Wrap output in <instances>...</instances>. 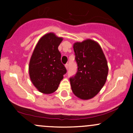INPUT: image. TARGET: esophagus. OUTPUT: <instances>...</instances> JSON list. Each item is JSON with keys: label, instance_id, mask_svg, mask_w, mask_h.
Instances as JSON below:
<instances>
[{"label": "esophagus", "instance_id": "obj_1", "mask_svg": "<svg viewBox=\"0 0 133 133\" xmlns=\"http://www.w3.org/2000/svg\"><path fill=\"white\" fill-rule=\"evenodd\" d=\"M65 68L67 69H68V68H69V64H68V63L65 64Z\"/></svg>", "mask_w": 133, "mask_h": 133}]
</instances>
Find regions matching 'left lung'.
Returning <instances> with one entry per match:
<instances>
[{
  "label": "left lung",
  "instance_id": "1",
  "mask_svg": "<svg viewBox=\"0 0 133 133\" xmlns=\"http://www.w3.org/2000/svg\"><path fill=\"white\" fill-rule=\"evenodd\" d=\"M76 74L70 77L73 93L81 99L92 98L101 89L108 74L103 50L95 41L88 39L74 44Z\"/></svg>",
  "mask_w": 133,
  "mask_h": 133
}]
</instances>
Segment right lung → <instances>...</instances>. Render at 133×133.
Instances as JSON below:
<instances>
[{
    "label": "right lung",
    "mask_w": 133,
    "mask_h": 133,
    "mask_svg": "<svg viewBox=\"0 0 133 133\" xmlns=\"http://www.w3.org/2000/svg\"><path fill=\"white\" fill-rule=\"evenodd\" d=\"M62 39L53 33L41 37L30 58L29 71L31 81L41 92L51 94L57 89L67 72L58 47Z\"/></svg>",
    "instance_id": "obj_1"
}]
</instances>
